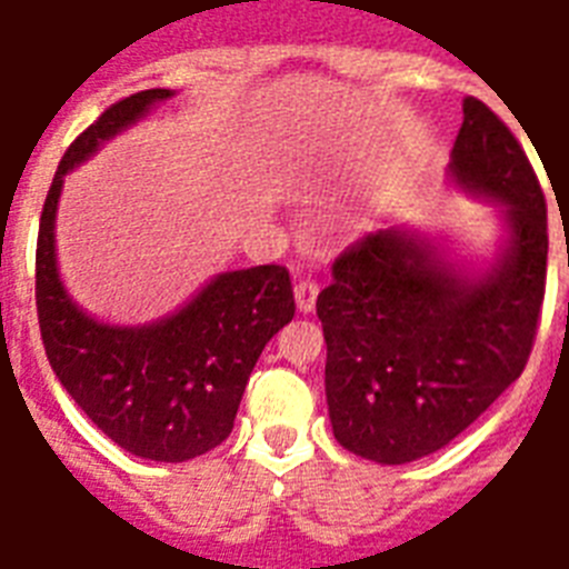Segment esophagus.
<instances>
[{
  "label": "esophagus",
  "instance_id": "1",
  "mask_svg": "<svg viewBox=\"0 0 569 569\" xmlns=\"http://www.w3.org/2000/svg\"><path fill=\"white\" fill-rule=\"evenodd\" d=\"M319 280H298L295 283V301H298V310L301 312H312L316 310V298H319Z\"/></svg>",
  "mask_w": 569,
  "mask_h": 569
}]
</instances>
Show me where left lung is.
Masks as SVG:
<instances>
[{
	"label": "left lung",
	"instance_id": "left-lung-1",
	"mask_svg": "<svg viewBox=\"0 0 569 569\" xmlns=\"http://www.w3.org/2000/svg\"><path fill=\"white\" fill-rule=\"evenodd\" d=\"M449 168L505 206L508 241L493 266L463 274L416 232L378 230L339 253L316 301L333 437L378 463L449 446L520 378L538 337L549 236L529 156L467 97Z\"/></svg>",
	"mask_w": 569,
	"mask_h": 569
}]
</instances>
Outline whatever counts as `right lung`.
I'll return each instance as SVG.
<instances>
[{"instance_id":"add662e5","label":"right lung","mask_w":569,"mask_h":569,"mask_svg":"<svg viewBox=\"0 0 569 569\" xmlns=\"http://www.w3.org/2000/svg\"><path fill=\"white\" fill-rule=\"evenodd\" d=\"M173 97L168 88L114 102L67 147L40 212L34 303L40 339L61 387L129 455L182 463L221 446L262 348L295 316L283 266L218 274L180 312L144 328L91 319L58 280L56 209L64 173Z\"/></svg>"}]
</instances>
